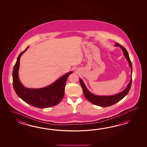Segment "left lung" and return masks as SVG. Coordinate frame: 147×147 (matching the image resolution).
<instances>
[{"instance_id":"1","label":"left lung","mask_w":147,"mask_h":147,"mask_svg":"<svg viewBox=\"0 0 147 147\" xmlns=\"http://www.w3.org/2000/svg\"><path fill=\"white\" fill-rule=\"evenodd\" d=\"M115 46L121 47V48L122 49L123 54L129 62V66L131 67V75H132V67L131 61L129 58L128 51L125 49V47H123L118 43H116ZM79 81L81 84V87L82 88V90H83L84 96L88 100H89L90 102L95 105H97L102 107H107L111 106L117 102H119L120 100H121L128 94L131 88L132 78L130 80V81L128 84V86L126 88V89H125L124 90L122 91V92H120L118 94H117L114 96H99L95 94H93L88 91L84 82L80 78H79Z\"/></svg>"}]
</instances>
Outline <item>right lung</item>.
<instances>
[{
    "mask_svg": "<svg viewBox=\"0 0 147 147\" xmlns=\"http://www.w3.org/2000/svg\"><path fill=\"white\" fill-rule=\"evenodd\" d=\"M28 47L19 54L13 71V87L17 94L26 103L39 108L55 106L62 100L65 94L66 81L70 72L62 76L53 84L40 89H30L23 86L18 77L20 58Z\"/></svg>",
    "mask_w": 147,
    "mask_h": 147,
    "instance_id": "1",
    "label": "right lung"
}]
</instances>
